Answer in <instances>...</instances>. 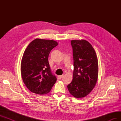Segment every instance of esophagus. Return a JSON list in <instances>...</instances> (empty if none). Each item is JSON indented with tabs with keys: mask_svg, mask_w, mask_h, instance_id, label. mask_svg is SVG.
I'll list each match as a JSON object with an SVG mask.
<instances>
[{
	"mask_svg": "<svg viewBox=\"0 0 121 121\" xmlns=\"http://www.w3.org/2000/svg\"><path fill=\"white\" fill-rule=\"evenodd\" d=\"M63 77V75H60V76H58V77H57V78L58 79H60L61 78H62V77Z\"/></svg>",
	"mask_w": 121,
	"mask_h": 121,
	"instance_id": "34e87169",
	"label": "esophagus"
}]
</instances>
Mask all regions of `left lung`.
Returning a JSON list of instances; mask_svg holds the SVG:
<instances>
[{
	"mask_svg": "<svg viewBox=\"0 0 121 121\" xmlns=\"http://www.w3.org/2000/svg\"><path fill=\"white\" fill-rule=\"evenodd\" d=\"M74 59L72 82L67 86L69 93L76 98H82L93 90L97 81L98 65L95 52L85 40L71 41Z\"/></svg>",
	"mask_w": 121,
	"mask_h": 121,
	"instance_id": "8db88e82",
	"label": "left lung"
}]
</instances>
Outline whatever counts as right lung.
Here are the masks:
<instances>
[{
  "instance_id": "1",
  "label": "right lung",
  "mask_w": 121,
  "mask_h": 121,
  "mask_svg": "<svg viewBox=\"0 0 121 121\" xmlns=\"http://www.w3.org/2000/svg\"><path fill=\"white\" fill-rule=\"evenodd\" d=\"M57 45L54 40L37 38L25 50L21 61V76L26 86L32 92L46 94L56 82L48 58L51 50Z\"/></svg>"
}]
</instances>
